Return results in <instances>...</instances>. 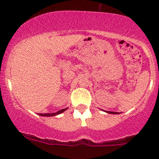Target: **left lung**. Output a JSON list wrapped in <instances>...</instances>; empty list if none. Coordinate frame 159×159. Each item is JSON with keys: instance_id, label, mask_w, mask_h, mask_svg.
<instances>
[{"instance_id": "left-lung-1", "label": "left lung", "mask_w": 159, "mask_h": 159, "mask_svg": "<svg viewBox=\"0 0 159 159\" xmlns=\"http://www.w3.org/2000/svg\"><path fill=\"white\" fill-rule=\"evenodd\" d=\"M108 112V113H110V114H118V112H113V111H106Z\"/></svg>"}]
</instances>
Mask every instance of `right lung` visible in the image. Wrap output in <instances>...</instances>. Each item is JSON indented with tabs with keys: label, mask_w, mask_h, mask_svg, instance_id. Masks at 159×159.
Listing matches in <instances>:
<instances>
[{
	"label": "right lung",
	"mask_w": 159,
	"mask_h": 159,
	"mask_svg": "<svg viewBox=\"0 0 159 159\" xmlns=\"http://www.w3.org/2000/svg\"><path fill=\"white\" fill-rule=\"evenodd\" d=\"M67 108H65V109H61L60 111H58L55 112V113H45V114H40V115H41V116H48V117H50V116H54V115H59V114L62 113V112L65 111V110H66Z\"/></svg>",
	"instance_id": "add662e5"
}]
</instances>
